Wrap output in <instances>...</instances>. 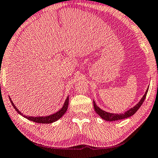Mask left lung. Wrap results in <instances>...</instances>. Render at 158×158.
Segmentation results:
<instances>
[{"label":"left lung","instance_id":"8db88e82","mask_svg":"<svg viewBox=\"0 0 158 158\" xmlns=\"http://www.w3.org/2000/svg\"><path fill=\"white\" fill-rule=\"evenodd\" d=\"M148 89L149 88H148V89L146 90L144 96L142 97L139 102L135 106H134L133 108H130L129 110L126 111L124 113H118H118H112L106 112V111L102 110V109L99 108V107L96 105L94 100H93L94 110H95V112L98 113V114L100 115L102 119H104L105 121H118V120L127 118L133 115L134 113L139 110V108H140L141 106H142L143 102H144L145 98H146L147 94H148Z\"/></svg>","mask_w":158,"mask_h":158}]
</instances>
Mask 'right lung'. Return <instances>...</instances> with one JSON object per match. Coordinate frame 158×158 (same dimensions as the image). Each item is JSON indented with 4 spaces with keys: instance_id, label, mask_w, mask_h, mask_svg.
Masks as SVG:
<instances>
[{
    "instance_id": "add662e5",
    "label": "right lung",
    "mask_w": 158,
    "mask_h": 158,
    "mask_svg": "<svg viewBox=\"0 0 158 158\" xmlns=\"http://www.w3.org/2000/svg\"><path fill=\"white\" fill-rule=\"evenodd\" d=\"M10 101L11 102L12 106L14 108V109L17 111V112L19 113L20 115H22V116H24V118H26L29 121H31L33 122H35V123H53V122L58 121V119H60L63 115L65 114V113L66 112L67 109H68V106H69V96L67 97V98L66 99V101H65L64 106L61 108L59 110L57 111L56 113H53V114H51L50 115H47V116H36V117H34V116H28V115H23V113H22L20 112L19 110H18L17 108L15 106V105L14 104L13 101L11 100V99L9 97Z\"/></svg>"
}]
</instances>
